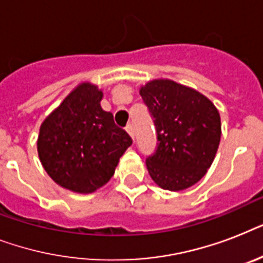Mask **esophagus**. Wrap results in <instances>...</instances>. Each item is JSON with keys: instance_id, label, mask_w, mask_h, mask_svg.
<instances>
[{"instance_id": "1", "label": "esophagus", "mask_w": 263, "mask_h": 263, "mask_svg": "<svg viewBox=\"0 0 263 263\" xmlns=\"http://www.w3.org/2000/svg\"><path fill=\"white\" fill-rule=\"evenodd\" d=\"M125 131H127L128 135L131 136L132 139H134V127H132V124H128L127 127H125Z\"/></svg>"}]
</instances>
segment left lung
<instances>
[{
  "mask_svg": "<svg viewBox=\"0 0 263 263\" xmlns=\"http://www.w3.org/2000/svg\"><path fill=\"white\" fill-rule=\"evenodd\" d=\"M156 127L157 147L146 166L161 188L181 191L210 168L221 138L216 106L204 95L172 80H153L140 88Z\"/></svg>",
  "mask_w": 263,
  "mask_h": 263,
  "instance_id": "obj_1",
  "label": "left lung"
}]
</instances>
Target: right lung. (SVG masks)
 <instances>
[{"label": "right lung", "mask_w": 263, "mask_h": 263, "mask_svg": "<svg viewBox=\"0 0 263 263\" xmlns=\"http://www.w3.org/2000/svg\"><path fill=\"white\" fill-rule=\"evenodd\" d=\"M102 91L82 83L41 125L38 154L61 187L90 194L107 183L131 136L101 107Z\"/></svg>", "instance_id": "right-lung-1"}]
</instances>
